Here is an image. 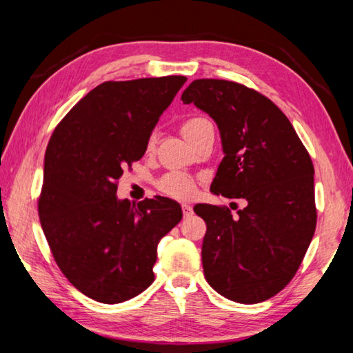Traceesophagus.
I'll return each instance as SVG.
<instances>
[{"mask_svg":"<svg viewBox=\"0 0 353 353\" xmlns=\"http://www.w3.org/2000/svg\"><path fill=\"white\" fill-rule=\"evenodd\" d=\"M182 213H183V218L191 216V214H193V207L188 204H182Z\"/></svg>","mask_w":353,"mask_h":353,"instance_id":"34e87169","label":"esophagus"}]
</instances>
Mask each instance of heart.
<instances>
[{
  "instance_id": "b5f03b06",
  "label": "heart",
  "mask_w": 353,
  "mask_h": 353,
  "mask_svg": "<svg viewBox=\"0 0 353 353\" xmlns=\"http://www.w3.org/2000/svg\"><path fill=\"white\" fill-rule=\"evenodd\" d=\"M207 124H212L207 118L193 117L182 124V134L185 135V139L188 140L191 135H194L201 128L207 126ZM154 141H155V134L149 137L148 146L151 148L154 145ZM157 187L163 194L171 196V198L174 199H190L196 191V182L193 177L185 174V172L171 171L160 179Z\"/></svg>"
}]
</instances>
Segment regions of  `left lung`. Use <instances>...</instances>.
<instances>
[{"label":"left lung","mask_w":353,"mask_h":353,"mask_svg":"<svg viewBox=\"0 0 353 353\" xmlns=\"http://www.w3.org/2000/svg\"><path fill=\"white\" fill-rule=\"evenodd\" d=\"M218 124L224 159L212 193L246 207L198 204L205 221L202 266L208 285L240 303H259L294 277L316 229L314 168L285 113L238 82L196 79L182 93Z\"/></svg>","instance_id":"1"}]
</instances>
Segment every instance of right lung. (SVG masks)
Returning a JSON list of instances; mask_svg holds the SVG:
<instances>
[{
    "label": "right lung",
    "mask_w": 353,
    "mask_h": 353,
    "mask_svg": "<svg viewBox=\"0 0 353 353\" xmlns=\"http://www.w3.org/2000/svg\"><path fill=\"white\" fill-rule=\"evenodd\" d=\"M185 76L107 81L52 132L45 152L40 224L63 276L103 303L129 301L154 282L157 244L182 219L176 201L117 198L123 170L149 137Z\"/></svg>",
    "instance_id": "right-lung-1"
}]
</instances>
